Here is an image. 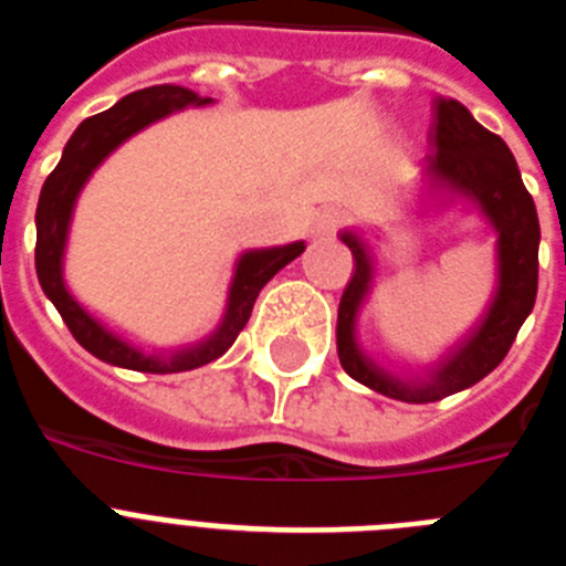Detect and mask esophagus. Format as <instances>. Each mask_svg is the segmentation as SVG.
I'll list each match as a JSON object with an SVG mask.
<instances>
[{
  "instance_id": "34e87169",
  "label": "esophagus",
  "mask_w": 566,
  "mask_h": 566,
  "mask_svg": "<svg viewBox=\"0 0 566 566\" xmlns=\"http://www.w3.org/2000/svg\"><path fill=\"white\" fill-rule=\"evenodd\" d=\"M337 229H339V214L334 212V209H326V212L314 214L308 232H312L314 240H332L334 234H337Z\"/></svg>"
}]
</instances>
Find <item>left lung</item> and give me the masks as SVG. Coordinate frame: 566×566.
Masks as SVG:
<instances>
[{
    "mask_svg": "<svg viewBox=\"0 0 566 566\" xmlns=\"http://www.w3.org/2000/svg\"><path fill=\"white\" fill-rule=\"evenodd\" d=\"M433 153L424 158L408 223H422L448 209H470L493 232V292L479 314L437 357L399 371L379 363L359 339V314L371 300L379 258L365 229H343L339 240L352 249L354 274L337 312V354L345 374L371 391L399 402H437L488 377L516 339L533 312L538 289L536 203L522 184V172L499 135L453 98L433 104Z\"/></svg>",
    "mask_w": 566,
    "mask_h": 566,
    "instance_id": "8db88e82",
    "label": "left lung"
}]
</instances>
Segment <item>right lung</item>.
<instances>
[{"mask_svg":"<svg viewBox=\"0 0 566 566\" xmlns=\"http://www.w3.org/2000/svg\"><path fill=\"white\" fill-rule=\"evenodd\" d=\"M212 98H201L198 93L175 84H155V87L138 90L129 96L118 98L109 109L84 118L64 144L62 161L48 175L36 207V274L42 292L56 306L62 319L67 323L70 334L78 339L102 363L118 365L127 371L142 374H178L192 371L201 365L212 363L227 354L243 326L249 323L254 300L269 280L289 266L294 258L306 252L303 240H294L286 247L247 249L240 252L232 266V280L227 289V306H223L218 326L201 337L198 343L178 345V348H144L133 343L115 328H109L102 317L78 303L76 294L70 292L64 277V258H67L70 227L76 214L78 195L84 192L87 181L98 167L107 161L115 149L129 142L133 135L153 124L164 122L169 115L181 113L187 107H207Z\"/></svg>","mask_w":566,"mask_h":566,"instance_id":"obj_1","label":"right lung"}]
</instances>
